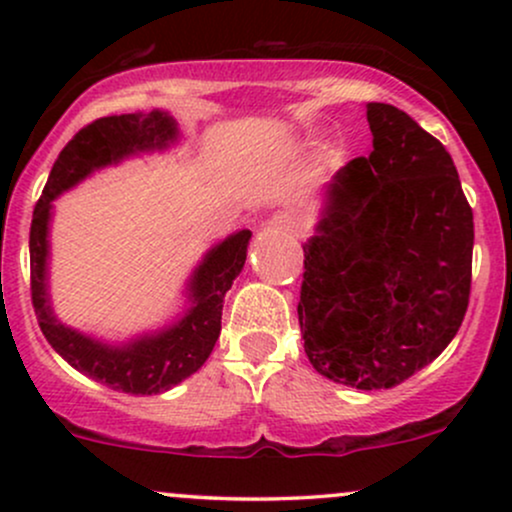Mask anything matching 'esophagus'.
I'll list each match as a JSON object with an SVG mask.
<instances>
[{
    "instance_id": "esophagus-1",
    "label": "esophagus",
    "mask_w": 512,
    "mask_h": 512,
    "mask_svg": "<svg viewBox=\"0 0 512 512\" xmlns=\"http://www.w3.org/2000/svg\"><path fill=\"white\" fill-rule=\"evenodd\" d=\"M267 223H269V228H276V231L293 233V236H303V231H305L303 216L298 214V211H293V209L276 211V214Z\"/></svg>"
}]
</instances>
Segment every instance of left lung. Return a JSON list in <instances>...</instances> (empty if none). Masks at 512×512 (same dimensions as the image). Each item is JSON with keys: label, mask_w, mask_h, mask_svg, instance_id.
<instances>
[{"label": "left lung", "mask_w": 512, "mask_h": 512, "mask_svg": "<svg viewBox=\"0 0 512 512\" xmlns=\"http://www.w3.org/2000/svg\"><path fill=\"white\" fill-rule=\"evenodd\" d=\"M373 151L334 175L303 245V346L320 375L385 390L443 354L472 289L474 216L445 146L368 103Z\"/></svg>", "instance_id": "left-lung-1"}]
</instances>
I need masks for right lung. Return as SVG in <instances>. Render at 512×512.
I'll list each match as a JSON object with an SVG mask.
<instances>
[{
  "label": "right lung",
  "instance_id": "add662e5",
  "mask_svg": "<svg viewBox=\"0 0 512 512\" xmlns=\"http://www.w3.org/2000/svg\"><path fill=\"white\" fill-rule=\"evenodd\" d=\"M178 139L168 113L110 115L91 122L57 156L31 221V298L38 325L52 349L69 366L110 390L129 395H158L182 383L204 366L221 334L223 296L231 289L248 255L250 231H238L211 248L187 284L190 308L175 325L144 334L125 346H110L64 327L50 308L48 296V223L52 199L74 187L93 170L122 161L129 154L166 149Z\"/></svg>",
  "mask_w": 512,
  "mask_h": 512
}]
</instances>
